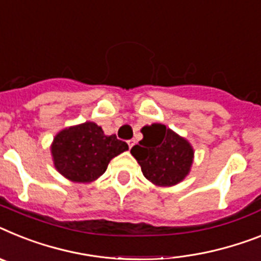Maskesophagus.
Segmentation results:
<instances>
[{
  "instance_id": "esophagus-1",
  "label": "esophagus",
  "mask_w": 261,
  "mask_h": 261,
  "mask_svg": "<svg viewBox=\"0 0 261 261\" xmlns=\"http://www.w3.org/2000/svg\"><path fill=\"white\" fill-rule=\"evenodd\" d=\"M127 144H128V147L131 148L135 144V141H134V139H130V141H127Z\"/></svg>"
}]
</instances>
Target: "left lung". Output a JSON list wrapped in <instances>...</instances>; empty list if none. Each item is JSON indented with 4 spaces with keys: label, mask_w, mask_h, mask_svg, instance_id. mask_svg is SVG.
I'll list each match as a JSON object with an SVG mask.
<instances>
[{
    "label": "left lung",
    "mask_w": 261,
    "mask_h": 261,
    "mask_svg": "<svg viewBox=\"0 0 261 261\" xmlns=\"http://www.w3.org/2000/svg\"><path fill=\"white\" fill-rule=\"evenodd\" d=\"M143 139L131 148L142 172L156 186H174L187 176L194 150L185 138L164 124L154 123L142 128Z\"/></svg>",
    "instance_id": "left-lung-1"
}]
</instances>
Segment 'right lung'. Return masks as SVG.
<instances>
[{"label": "right lung", "mask_w": 261, "mask_h": 261, "mask_svg": "<svg viewBox=\"0 0 261 261\" xmlns=\"http://www.w3.org/2000/svg\"><path fill=\"white\" fill-rule=\"evenodd\" d=\"M128 150L115 135H105L93 122L65 128L51 146L54 166L65 178L80 183L93 181L106 171L114 156Z\"/></svg>", "instance_id": "1"}]
</instances>
